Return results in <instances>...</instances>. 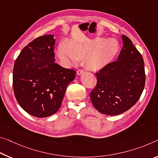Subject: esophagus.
<instances>
[{
  "mask_svg": "<svg viewBox=\"0 0 158 158\" xmlns=\"http://www.w3.org/2000/svg\"><path fill=\"white\" fill-rule=\"evenodd\" d=\"M77 74H78V75H81V74H82L83 73H84V71L83 69H79V70H77Z\"/></svg>",
  "mask_w": 158,
  "mask_h": 158,
  "instance_id": "esophagus-1",
  "label": "esophagus"
}]
</instances>
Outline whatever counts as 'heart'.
I'll return each instance as SVG.
<instances>
[{
  "instance_id": "heart-1",
  "label": "heart",
  "mask_w": 158,
  "mask_h": 158,
  "mask_svg": "<svg viewBox=\"0 0 158 158\" xmlns=\"http://www.w3.org/2000/svg\"><path fill=\"white\" fill-rule=\"evenodd\" d=\"M119 51V44L114 39L103 40L98 37L88 41H72L67 44H61L57 48V56L62 61L69 64H76L85 57L89 69H101L111 62Z\"/></svg>"
}]
</instances>
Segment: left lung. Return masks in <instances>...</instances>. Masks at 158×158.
<instances>
[{"label": "left lung", "instance_id": "obj_1", "mask_svg": "<svg viewBox=\"0 0 158 158\" xmlns=\"http://www.w3.org/2000/svg\"><path fill=\"white\" fill-rule=\"evenodd\" d=\"M123 47L117 60L97 72V84L90 94L98 111L107 115L123 113L141 97L146 81L142 56L128 37L122 35Z\"/></svg>", "mask_w": 158, "mask_h": 158}]
</instances>
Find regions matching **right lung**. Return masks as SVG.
<instances>
[{
	"label": "right lung",
	"instance_id": "add662e5",
	"mask_svg": "<svg viewBox=\"0 0 158 158\" xmlns=\"http://www.w3.org/2000/svg\"><path fill=\"white\" fill-rule=\"evenodd\" d=\"M55 41L51 34L38 37L22 50L14 64L17 101L27 113L39 118L56 113L76 74L55 62Z\"/></svg>",
	"mask_w": 158,
	"mask_h": 158
}]
</instances>
